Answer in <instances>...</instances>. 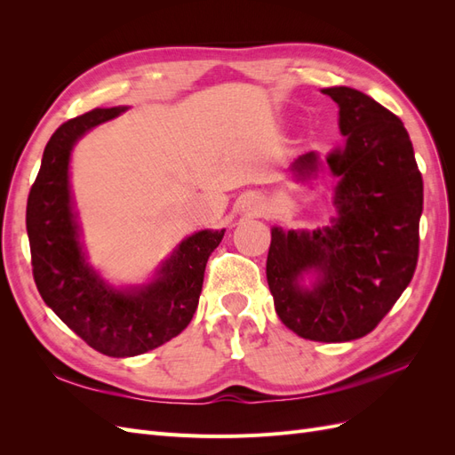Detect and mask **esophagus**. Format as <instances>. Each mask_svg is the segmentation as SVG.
<instances>
[{
  "label": "esophagus",
  "instance_id": "esophagus-1",
  "mask_svg": "<svg viewBox=\"0 0 455 455\" xmlns=\"http://www.w3.org/2000/svg\"><path fill=\"white\" fill-rule=\"evenodd\" d=\"M249 206H252V211H258L259 209V201L256 197H251L249 199Z\"/></svg>",
  "mask_w": 455,
  "mask_h": 455
}]
</instances>
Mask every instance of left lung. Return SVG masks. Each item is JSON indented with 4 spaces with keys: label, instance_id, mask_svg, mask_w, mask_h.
<instances>
[{
    "label": "left lung",
    "instance_id": "left-lung-1",
    "mask_svg": "<svg viewBox=\"0 0 455 455\" xmlns=\"http://www.w3.org/2000/svg\"><path fill=\"white\" fill-rule=\"evenodd\" d=\"M339 106L341 146L326 156L339 178L332 226L271 229L267 284L284 326L313 341H351L374 330L414 277L423 180L403 121L368 94L323 89ZM321 167L315 151L292 163L298 180ZM316 270L311 289L299 284Z\"/></svg>",
    "mask_w": 455,
    "mask_h": 455
}]
</instances>
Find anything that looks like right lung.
<instances>
[{"label":"right lung","mask_w":455,"mask_h":455,"mask_svg":"<svg viewBox=\"0 0 455 455\" xmlns=\"http://www.w3.org/2000/svg\"><path fill=\"white\" fill-rule=\"evenodd\" d=\"M125 109L96 108L54 131L26 206L32 271L41 298L87 346L116 359L156 349L189 324L199 304L206 259L226 231L194 233L178 244L154 281L131 291L108 286L87 264L68 164L81 136Z\"/></svg>","instance_id":"1"}]
</instances>
